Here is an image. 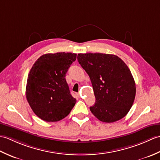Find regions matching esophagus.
Returning <instances> with one entry per match:
<instances>
[{
	"label": "esophagus",
	"mask_w": 160,
	"mask_h": 160,
	"mask_svg": "<svg viewBox=\"0 0 160 160\" xmlns=\"http://www.w3.org/2000/svg\"><path fill=\"white\" fill-rule=\"evenodd\" d=\"M78 96H80V94H79V93H78Z\"/></svg>",
	"instance_id": "34e87169"
}]
</instances>
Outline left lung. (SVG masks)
Returning a JSON list of instances; mask_svg holds the SVG:
<instances>
[{
	"instance_id": "obj_1",
	"label": "left lung",
	"mask_w": 160,
	"mask_h": 160,
	"mask_svg": "<svg viewBox=\"0 0 160 160\" xmlns=\"http://www.w3.org/2000/svg\"><path fill=\"white\" fill-rule=\"evenodd\" d=\"M78 60L90 78L96 102L90 110L98 120L111 123L131 109L136 93L130 69L118 56L106 53H78Z\"/></svg>"
}]
</instances>
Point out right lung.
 <instances>
[{
    "instance_id": "right-lung-1",
    "label": "right lung",
    "mask_w": 160,
    "mask_h": 160,
    "mask_svg": "<svg viewBox=\"0 0 160 160\" xmlns=\"http://www.w3.org/2000/svg\"><path fill=\"white\" fill-rule=\"evenodd\" d=\"M76 53L60 52L40 56L29 71L26 98L37 116L46 122H58L69 114L76 102L65 79Z\"/></svg>"
}]
</instances>
